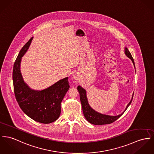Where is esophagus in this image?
<instances>
[{
    "instance_id": "34e87169",
    "label": "esophagus",
    "mask_w": 154,
    "mask_h": 154,
    "mask_svg": "<svg viewBox=\"0 0 154 154\" xmlns=\"http://www.w3.org/2000/svg\"><path fill=\"white\" fill-rule=\"evenodd\" d=\"M74 78L75 80H78V79H79V76H78V75H77V74H75V75H74Z\"/></svg>"
}]
</instances>
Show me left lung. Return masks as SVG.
I'll list each match as a JSON object with an SVG mask.
<instances>
[{"instance_id": "obj_1", "label": "left lung", "mask_w": 154, "mask_h": 154, "mask_svg": "<svg viewBox=\"0 0 154 154\" xmlns=\"http://www.w3.org/2000/svg\"><path fill=\"white\" fill-rule=\"evenodd\" d=\"M125 55L130 58L131 61L133 63V64L135 67V63L134 59L131 56V54L130 52L129 51L128 49L127 48H125ZM77 90L80 93V99L81 101V104L82 106V109H83V114L85 117V119L91 124H94V125H104V124H109L114 122L116 121L117 119H119L123 114L124 112L126 111V109L128 108V107L130 105L132 98H133V95L132 97V99L130 101V102L128 103L127 106L126 107L125 111L121 114L119 116H108V115H105L101 113H99L97 111L94 110L91 106H90L87 96H86V91L82 88L81 86L79 85L77 87Z\"/></svg>"}]
</instances>
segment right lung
<instances>
[{
	"mask_svg": "<svg viewBox=\"0 0 154 154\" xmlns=\"http://www.w3.org/2000/svg\"><path fill=\"white\" fill-rule=\"evenodd\" d=\"M32 39L33 37L21 49L14 63V92L19 106L27 116L37 122L49 124L59 119L61 113V103L70 85L68 77L60 80L42 91L32 90L24 83L20 69V62Z\"/></svg>",
	"mask_w": 154,
	"mask_h": 154,
	"instance_id": "right-lung-1",
	"label": "right lung"
}]
</instances>
